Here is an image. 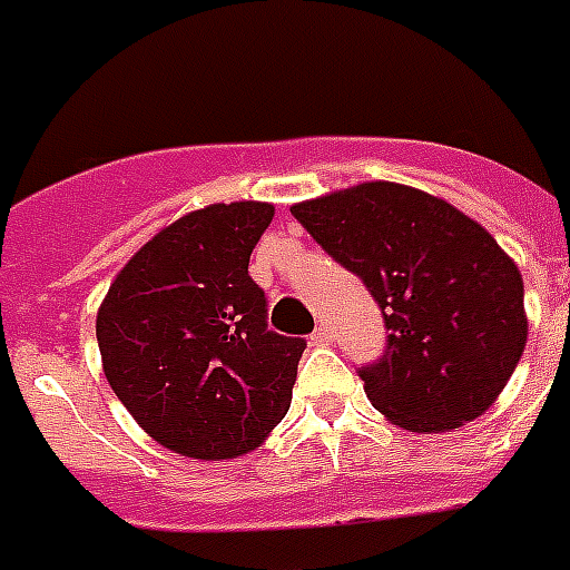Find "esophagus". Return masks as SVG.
I'll return each instance as SVG.
<instances>
[{
	"mask_svg": "<svg viewBox=\"0 0 570 570\" xmlns=\"http://www.w3.org/2000/svg\"><path fill=\"white\" fill-rule=\"evenodd\" d=\"M309 342H313V345H331L333 336L331 331H327V325H318L316 331H313V336H309Z\"/></svg>",
	"mask_w": 570,
	"mask_h": 570,
	"instance_id": "1",
	"label": "esophagus"
}]
</instances>
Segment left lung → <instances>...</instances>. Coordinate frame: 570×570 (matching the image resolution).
Here are the masks:
<instances>
[{"label": "left lung", "instance_id": "left-lung-1", "mask_svg": "<svg viewBox=\"0 0 570 570\" xmlns=\"http://www.w3.org/2000/svg\"><path fill=\"white\" fill-rule=\"evenodd\" d=\"M325 254L381 307L386 348L360 365L395 424L439 433L489 410L524 354V281L478 222L390 180L293 207Z\"/></svg>", "mask_w": 570, "mask_h": 570}]
</instances>
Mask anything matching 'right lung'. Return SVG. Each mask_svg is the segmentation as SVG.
Returning <instances> with one entry per match:
<instances>
[{
    "mask_svg": "<svg viewBox=\"0 0 570 570\" xmlns=\"http://www.w3.org/2000/svg\"><path fill=\"white\" fill-rule=\"evenodd\" d=\"M275 207L210 205L134 254L96 318L110 390L149 436L196 460L254 451L293 401L301 336L269 331L248 275Z\"/></svg>",
    "mask_w": 570,
    "mask_h": 570,
    "instance_id": "1",
    "label": "right lung"
}]
</instances>
